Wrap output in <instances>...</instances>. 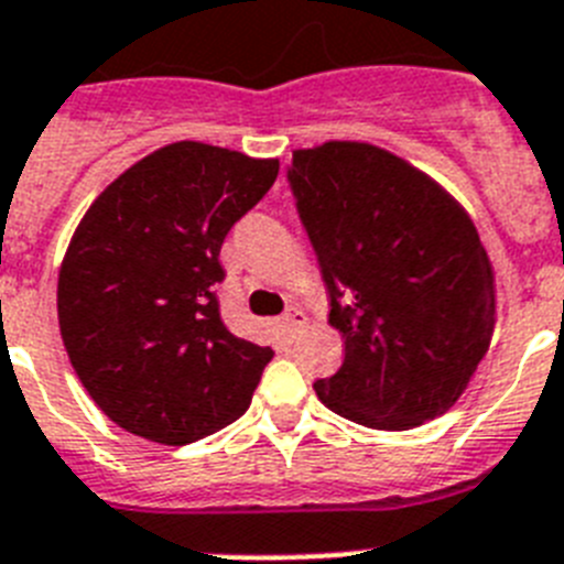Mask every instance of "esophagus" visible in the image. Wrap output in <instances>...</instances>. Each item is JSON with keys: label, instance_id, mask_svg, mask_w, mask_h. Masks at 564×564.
<instances>
[{"label": "esophagus", "instance_id": "1", "mask_svg": "<svg viewBox=\"0 0 564 564\" xmlns=\"http://www.w3.org/2000/svg\"><path fill=\"white\" fill-rule=\"evenodd\" d=\"M302 325H305V316H302L300 311H291V314L282 316V322H279V328H282V334H285L288 341H291L293 336L300 334Z\"/></svg>", "mask_w": 564, "mask_h": 564}]
</instances>
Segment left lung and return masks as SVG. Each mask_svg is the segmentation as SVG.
I'll return each instance as SVG.
<instances>
[{
  "instance_id": "1",
  "label": "left lung",
  "mask_w": 564,
  "mask_h": 564,
  "mask_svg": "<svg viewBox=\"0 0 564 564\" xmlns=\"http://www.w3.org/2000/svg\"><path fill=\"white\" fill-rule=\"evenodd\" d=\"M288 182L345 339L341 368L314 384L322 405L377 431L451 411L497 322L494 268L468 210L368 142L293 151Z\"/></svg>"
}]
</instances>
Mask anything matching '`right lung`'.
<instances>
[{"instance_id":"1","label":"right lung","mask_w":564,"mask_h":564,"mask_svg":"<svg viewBox=\"0 0 564 564\" xmlns=\"http://www.w3.org/2000/svg\"><path fill=\"white\" fill-rule=\"evenodd\" d=\"M279 159L173 142L96 196L59 268L76 377L108 420L187 445L248 411L273 350L230 334L216 282L225 236L276 182Z\"/></svg>"}]
</instances>
